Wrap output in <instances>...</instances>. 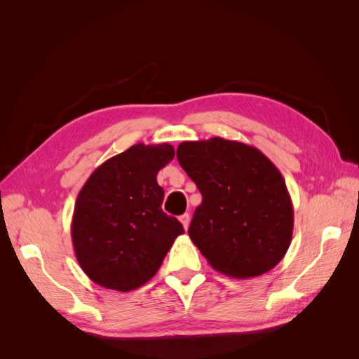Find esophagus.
Masks as SVG:
<instances>
[{"instance_id": "obj_1", "label": "esophagus", "mask_w": 359, "mask_h": 359, "mask_svg": "<svg viewBox=\"0 0 359 359\" xmlns=\"http://www.w3.org/2000/svg\"><path fill=\"white\" fill-rule=\"evenodd\" d=\"M180 220H181V223H182V226H184V229H189V224H190V215L189 214H182L181 217H180Z\"/></svg>"}]
</instances>
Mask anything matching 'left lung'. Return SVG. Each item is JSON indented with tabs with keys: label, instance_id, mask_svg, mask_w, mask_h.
<instances>
[{
	"label": "left lung",
	"instance_id": "1",
	"mask_svg": "<svg viewBox=\"0 0 359 359\" xmlns=\"http://www.w3.org/2000/svg\"><path fill=\"white\" fill-rule=\"evenodd\" d=\"M177 158L202 194L189 235L208 264L233 278L273 269L293 233L292 201L274 163L223 137L182 142Z\"/></svg>",
	"mask_w": 359,
	"mask_h": 359
}]
</instances>
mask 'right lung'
I'll list each match as a JSON object with an SVG mask.
<instances>
[{"label": "right lung", "instance_id": "right-lung-1", "mask_svg": "<svg viewBox=\"0 0 359 359\" xmlns=\"http://www.w3.org/2000/svg\"><path fill=\"white\" fill-rule=\"evenodd\" d=\"M175 156L169 144H136L106 160L76 198L72 241L94 283L119 292L153 278L182 224L163 212L157 173Z\"/></svg>", "mask_w": 359, "mask_h": 359}]
</instances>
